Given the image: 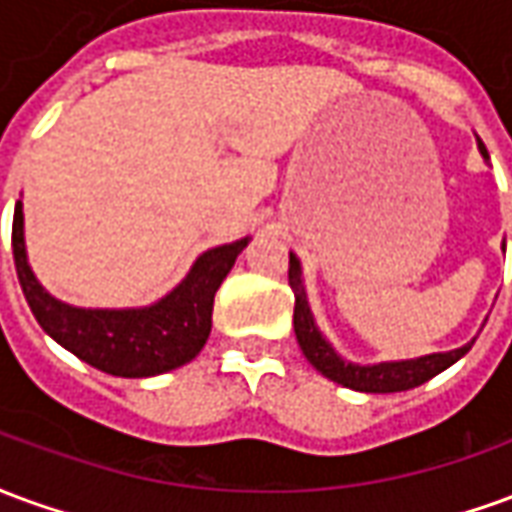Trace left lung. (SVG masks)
<instances>
[{
    "label": "left lung",
    "instance_id": "left-lung-1",
    "mask_svg": "<svg viewBox=\"0 0 512 512\" xmlns=\"http://www.w3.org/2000/svg\"><path fill=\"white\" fill-rule=\"evenodd\" d=\"M483 156H488V150L480 145ZM288 282L293 296H296V307H293V329H296V340H299L301 351L310 359V365L323 373L326 378H332L337 384L356 389V392H406L414 386L425 384L433 376H439L441 370H447L455 365L463 354H469L472 343L463 345L458 351H447V354H430L422 359H408V362H384V365H351L343 362L340 356L334 354V348L321 337V332L315 329L310 307H307V296H304V285H301V268L296 255H290L288 263Z\"/></svg>",
    "mask_w": 512,
    "mask_h": 512
}]
</instances>
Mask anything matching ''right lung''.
Instances as JSON below:
<instances>
[{"mask_svg":"<svg viewBox=\"0 0 512 512\" xmlns=\"http://www.w3.org/2000/svg\"><path fill=\"white\" fill-rule=\"evenodd\" d=\"M246 238L208 249L178 288L145 310H76L51 299L27 266L24 213H13V260L32 315L82 362L120 378H147L186 365L211 334L213 296Z\"/></svg>","mask_w":512,"mask_h":512,"instance_id":"add662e5","label":"right lung"}]
</instances>
